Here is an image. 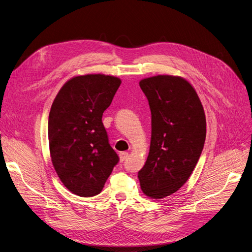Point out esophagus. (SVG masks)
<instances>
[{
    "mask_svg": "<svg viewBox=\"0 0 252 252\" xmlns=\"http://www.w3.org/2000/svg\"><path fill=\"white\" fill-rule=\"evenodd\" d=\"M128 157V153L127 152H121L120 153V161L121 162H123V161H125Z\"/></svg>",
    "mask_w": 252,
    "mask_h": 252,
    "instance_id": "34e87169",
    "label": "esophagus"
}]
</instances>
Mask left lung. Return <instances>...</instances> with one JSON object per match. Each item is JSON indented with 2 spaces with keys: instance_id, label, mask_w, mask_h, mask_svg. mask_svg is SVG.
Wrapping results in <instances>:
<instances>
[{
  "instance_id": "1",
  "label": "left lung",
  "mask_w": 252,
  "mask_h": 252,
  "mask_svg": "<svg viewBox=\"0 0 252 252\" xmlns=\"http://www.w3.org/2000/svg\"><path fill=\"white\" fill-rule=\"evenodd\" d=\"M151 109V144L138 172L143 192L155 199L175 193L192 174L206 139V116L194 88L181 76L139 82Z\"/></svg>"
}]
</instances>
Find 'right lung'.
Returning <instances> with one entry per match:
<instances>
[{"label": "right lung", "mask_w": 252, "mask_h": 252, "mask_svg": "<svg viewBox=\"0 0 252 252\" xmlns=\"http://www.w3.org/2000/svg\"><path fill=\"white\" fill-rule=\"evenodd\" d=\"M121 79L105 74L70 78L48 117L49 153L57 175L72 193L91 197L104 187L119 157L102 123Z\"/></svg>", "instance_id": "1"}]
</instances>
